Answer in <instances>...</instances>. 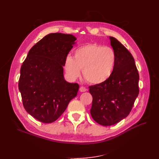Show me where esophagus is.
Returning a JSON list of instances; mask_svg holds the SVG:
<instances>
[{
    "instance_id": "esophagus-1",
    "label": "esophagus",
    "mask_w": 159,
    "mask_h": 159,
    "mask_svg": "<svg viewBox=\"0 0 159 159\" xmlns=\"http://www.w3.org/2000/svg\"><path fill=\"white\" fill-rule=\"evenodd\" d=\"M79 91H80V92H86V91H87V89L85 88V87L82 86V87H80Z\"/></svg>"
}]
</instances>
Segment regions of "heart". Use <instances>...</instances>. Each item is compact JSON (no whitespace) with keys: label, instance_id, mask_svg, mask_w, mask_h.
<instances>
[{"label":"heart","instance_id":"b5f03b06","mask_svg":"<svg viewBox=\"0 0 159 159\" xmlns=\"http://www.w3.org/2000/svg\"><path fill=\"white\" fill-rule=\"evenodd\" d=\"M116 61L114 50L98 43H87L74 51V58L67 56L64 68L71 79H76L83 70L87 82L94 85L102 83L112 74Z\"/></svg>","mask_w":159,"mask_h":159}]
</instances>
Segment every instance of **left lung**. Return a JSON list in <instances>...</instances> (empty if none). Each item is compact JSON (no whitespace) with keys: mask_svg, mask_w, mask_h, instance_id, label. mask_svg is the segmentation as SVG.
<instances>
[{"mask_svg":"<svg viewBox=\"0 0 159 159\" xmlns=\"http://www.w3.org/2000/svg\"><path fill=\"white\" fill-rule=\"evenodd\" d=\"M116 61L111 76L102 83L89 86L93 97L91 116L102 126H111L127 117L139 92V76L131 53L109 37Z\"/></svg>","mask_w":159,"mask_h":159,"instance_id":"1","label":"left lung"}]
</instances>
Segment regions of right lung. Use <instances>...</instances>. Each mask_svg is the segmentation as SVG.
<instances>
[{"label": "right lung", "mask_w": 159, "mask_h": 159, "mask_svg": "<svg viewBox=\"0 0 159 159\" xmlns=\"http://www.w3.org/2000/svg\"><path fill=\"white\" fill-rule=\"evenodd\" d=\"M76 39L70 34L50 33L35 43L20 68L18 88L24 108L43 123L61 116L79 85L63 77L66 58Z\"/></svg>", "instance_id": "right-lung-1"}]
</instances>
